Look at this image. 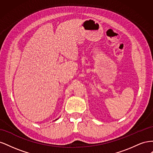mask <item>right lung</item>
I'll return each mask as SVG.
<instances>
[{
    "instance_id": "right-lung-1",
    "label": "right lung",
    "mask_w": 153,
    "mask_h": 153,
    "mask_svg": "<svg viewBox=\"0 0 153 153\" xmlns=\"http://www.w3.org/2000/svg\"><path fill=\"white\" fill-rule=\"evenodd\" d=\"M57 119H56V120H57Z\"/></svg>"
}]
</instances>
